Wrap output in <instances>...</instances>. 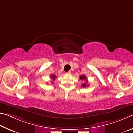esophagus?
Returning <instances> with one entry per match:
<instances>
[{"label":"esophagus","mask_w":133,"mask_h":133,"mask_svg":"<svg viewBox=\"0 0 133 133\" xmlns=\"http://www.w3.org/2000/svg\"><path fill=\"white\" fill-rule=\"evenodd\" d=\"M71 74V71H69L68 72H66V74H68V75H70Z\"/></svg>","instance_id":"esophagus-1"}]
</instances>
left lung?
I'll list each match as a JSON object with an SVG mask.
<instances>
[{
  "mask_svg": "<svg viewBox=\"0 0 133 133\" xmlns=\"http://www.w3.org/2000/svg\"><path fill=\"white\" fill-rule=\"evenodd\" d=\"M79 78H80V79H82V80H87V76H86L85 75H82V76H81L80 77H79ZM87 83H88V80H87V82H86L85 83H83V84L82 85V86H81V87H83V88L87 87Z\"/></svg>",
  "mask_w": 133,
  "mask_h": 133,
  "instance_id": "1",
  "label": "left lung"
}]
</instances>
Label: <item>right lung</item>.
<instances>
[{"instance_id":"obj_1","label":"right lung","mask_w":133,"mask_h":133,"mask_svg":"<svg viewBox=\"0 0 133 133\" xmlns=\"http://www.w3.org/2000/svg\"><path fill=\"white\" fill-rule=\"evenodd\" d=\"M51 78L52 79L53 81H55V79L56 78L57 76H56L55 75H51ZM52 83H53V82H52Z\"/></svg>"}]
</instances>
